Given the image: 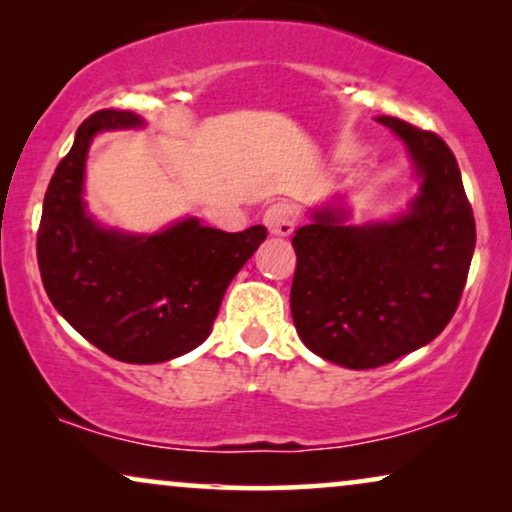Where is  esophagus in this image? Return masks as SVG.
Wrapping results in <instances>:
<instances>
[{"instance_id": "34e87169", "label": "esophagus", "mask_w": 512, "mask_h": 512, "mask_svg": "<svg viewBox=\"0 0 512 512\" xmlns=\"http://www.w3.org/2000/svg\"><path fill=\"white\" fill-rule=\"evenodd\" d=\"M265 228L270 230V235L275 237H286L293 233V223H296V216H293V207L286 205V202H275L265 209L263 214Z\"/></svg>"}]
</instances>
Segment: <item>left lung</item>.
<instances>
[{"instance_id":"obj_1","label":"left lung","mask_w":512,"mask_h":512,"mask_svg":"<svg viewBox=\"0 0 512 512\" xmlns=\"http://www.w3.org/2000/svg\"><path fill=\"white\" fill-rule=\"evenodd\" d=\"M403 139L419 191L403 214L349 223L342 198L310 209L293 235V324L305 347L352 370L429 345L457 310L475 249L457 158L433 132L377 116Z\"/></svg>"}]
</instances>
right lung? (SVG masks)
I'll return each mask as SVG.
<instances>
[{
  "label": "right lung",
  "mask_w": 512,
  "mask_h": 512,
  "mask_svg": "<svg viewBox=\"0 0 512 512\" xmlns=\"http://www.w3.org/2000/svg\"><path fill=\"white\" fill-rule=\"evenodd\" d=\"M132 111L102 109L81 123L44 198L37 258L55 310L111 359L163 363L202 345L223 293L268 237L202 226L186 216L158 233H125L95 221L83 200L86 158L104 130L144 128Z\"/></svg>",
  "instance_id": "1"
}]
</instances>
